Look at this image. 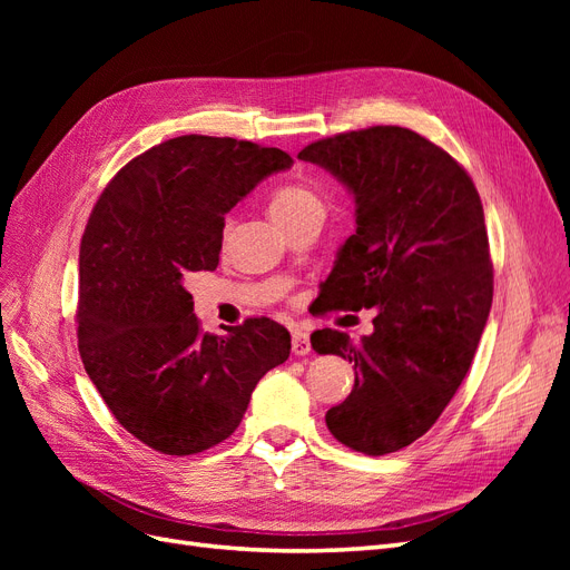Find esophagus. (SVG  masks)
I'll return each instance as SVG.
<instances>
[{
	"label": "esophagus",
	"instance_id": "obj_1",
	"mask_svg": "<svg viewBox=\"0 0 570 570\" xmlns=\"http://www.w3.org/2000/svg\"><path fill=\"white\" fill-rule=\"evenodd\" d=\"M292 352L297 356H306L312 352V342H308V335L302 331V327H295V331H292Z\"/></svg>",
	"mask_w": 570,
	"mask_h": 570
}]
</instances>
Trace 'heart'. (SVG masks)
<instances>
[{
	"label": "heart",
	"instance_id": "b5f03b06",
	"mask_svg": "<svg viewBox=\"0 0 570 570\" xmlns=\"http://www.w3.org/2000/svg\"><path fill=\"white\" fill-rule=\"evenodd\" d=\"M314 209H323V202L316 189L306 185H285L275 189L271 197V214L278 223H287Z\"/></svg>",
	"mask_w": 570,
	"mask_h": 570
}]
</instances>
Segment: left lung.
<instances>
[{
  "label": "left lung",
  "mask_w": 570,
  "mask_h": 570,
  "mask_svg": "<svg viewBox=\"0 0 570 570\" xmlns=\"http://www.w3.org/2000/svg\"><path fill=\"white\" fill-rule=\"evenodd\" d=\"M297 157L354 197L356 233L323 283L327 306H375L373 333L358 342L331 327L312 335L318 354L354 364V387L325 413L327 430L368 456L404 450L452 402L490 316L480 195L450 154L400 126L325 137Z\"/></svg>",
  "instance_id": "8db88e82"
}]
</instances>
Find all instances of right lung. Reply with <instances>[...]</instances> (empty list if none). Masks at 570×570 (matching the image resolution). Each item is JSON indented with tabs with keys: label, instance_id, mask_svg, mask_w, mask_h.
<instances>
[{
	"label": "right lung",
	"instance_id": "right-lung-1",
	"mask_svg": "<svg viewBox=\"0 0 570 570\" xmlns=\"http://www.w3.org/2000/svg\"><path fill=\"white\" fill-rule=\"evenodd\" d=\"M283 149L183 135L118 170L80 243L78 350L116 421L151 450L187 456L235 433L262 377L289 356V333L247 318L202 333L185 283L216 271L226 214Z\"/></svg>",
	"mask_w": 570,
	"mask_h": 570
}]
</instances>
